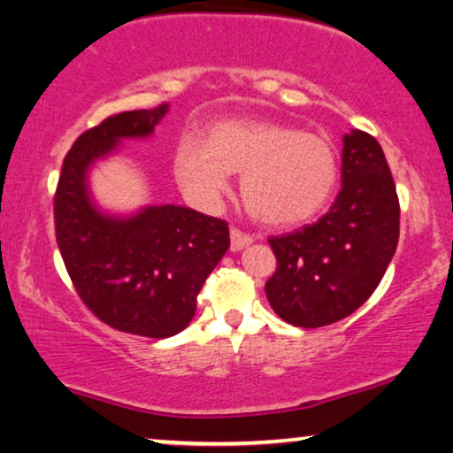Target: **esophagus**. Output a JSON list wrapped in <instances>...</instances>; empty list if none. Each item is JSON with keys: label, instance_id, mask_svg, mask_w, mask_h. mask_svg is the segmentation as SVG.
Here are the masks:
<instances>
[{"label": "esophagus", "instance_id": "esophagus-1", "mask_svg": "<svg viewBox=\"0 0 453 453\" xmlns=\"http://www.w3.org/2000/svg\"><path fill=\"white\" fill-rule=\"evenodd\" d=\"M230 240H232V250L238 252L246 249V246L252 244V236L250 234H244L242 230H238V227H232L230 232Z\"/></svg>", "mask_w": 453, "mask_h": 453}]
</instances>
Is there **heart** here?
<instances>
[{
    "instance_id": "obj_1",
    "label": "heart",
    "mask_w": 453,
    "mask_h": 453,
    "mask_svg": "<svg viewBox=\"0 0 453 453\" xmlns=\"http://www.w3.org/2000/svg\"><path fill=\"white\" fill-rule=\"evenodd\" d=\"M173 170L182 188L211 204L242 173L246 209L269 226L311 219L329 201L337 184V153L327 138L292 126L258 119H230L209 130L207 142L184 136Z\"/></svg>"
}]
</instances>
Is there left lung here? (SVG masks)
<instances>
[{"mask_svg": "<svg viewBox=\"0 0 453 453\" xmlns=\"http://www.w3.org/2000/svg\"><path fill=\"white\" fill-rule=\"evenodd\" d=\"M400 238V203L383 149L363 130L343 136L342 190L312 226L271 236L277 269L265 283L277 315L296 327L331 325L360 309Z\"/></svg>", "mask_w": 453, "mask_h": 453, "instance_id": "8db88e82", "label": "left lung"}]
</instances>
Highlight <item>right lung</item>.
I'll list each match as a JSON object with an SVG mask.
<instances>
[{"label": "right lung", "mask_w": 453, "mask_h": 453, "mask_svg": "<svg viewBox=\"0 0 453 453\" xmlns=\"http://www.w3.org/2000/svg\"><path fill=\"white\" fill-rule=\"evenodd\" d=\"M167 110L118 113L78 136L53 198L58 249L82 303L110 327L157 340L188 327L204 280L230 249L227 221L178 204L104 213L88 172L124 138L153 134Z\"/></svg>", "instance_id": "right-lung-1"}]
</instances>
